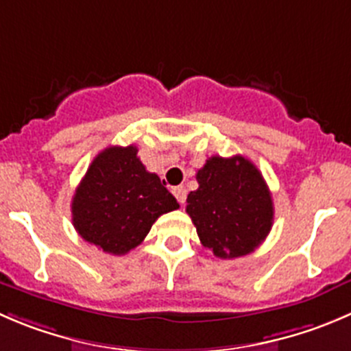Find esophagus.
Masks as SVG:
<instances>
[{
	"mask_svg": "<svg viewBox=\"0 0 351 351\" xmlns=\"http://www.w3.org/2000/svg\"><path fill=\"white\" fill-rule=\"evenodd\" d=\"M173 193H175L176 200H178L180 204H185V199H186V190H185V186H183V185L175 186V189H173Z\"/></svg>",
	"mask_w": 351,
	"mask_h": 351,
	"instance_id": "1",
	"label": "esophagus"
}]
</instances>
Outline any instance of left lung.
I'll return each instance as SVG.
<instances>
[{
	"mask_svg": "<svg viewBox=\"0 0 351 351\" xmlns=\"http://www.w3.org/2000/svg\"><path fill=\"white\" fill-rule=\"evenodd\" d=\"M199 189L186 197V213L204 247L216 257L254 252L269 234L273 197L254 162L243 156H213L197 171Z\"/></svg>",
	"mask_w": 351,
	"mask_h": 351,
	"instance_id": "obj_1",
	"label": "left lung"
}]
</instances>
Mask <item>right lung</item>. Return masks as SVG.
<instances>
[{"instance_id": "1", "label": "right lung", "mask_w": 351, "mask_h": 351, "mask_svg": "<svg viewBox=\"0 0 351 351\" xmlns=\"http://www.w3.org/2000/svg\"><path fill=\"white\" fill-rule=\"evenodd\" d=\"M137 152L135 145H111L99 152L71 200L77 233L106 254L130 252L144 241L161 214L180 207Z\"/></svg>"}]
</instances>
